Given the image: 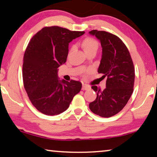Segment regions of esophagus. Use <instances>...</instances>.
I'll list each match as a JSON object with an SVG mask.
<instances>
[{
  "mask_svg": "<svg viewBox=\"0 0 157 157\" xmlns=\"http://www.w3.org/2000/svg\"><path fill=\"white\" fill-rule=\"evenodd\" d=\"M90 89H91V86H90L88 84L82 85V90H85V91H86V90H89Z\"/></svg>",
  "mask_w": 157,
  "mask_h": 157,
  "instance_id": "1",
  "label": "esophagus"
}]
</instances>
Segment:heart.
<instances>
[{
  "mask_svg": "<svg viewBox=\"0 0 157 157\" xmlns=\"http://www.w3.org/2000/svg\"><path fill=\"white\" fill-rule=\"evenodd\" d=\"M82 46H83L85 52L91 51V50H97L98 48V42L91 37H86L82 42Z\"/></svg>",
  "mask_w": 157,
  "mask_h": 157,
  "instance_id": "heart-1",
  "label": "heart"
}]
</instances>
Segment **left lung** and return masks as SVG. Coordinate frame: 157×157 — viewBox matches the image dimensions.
<instances>
[{
    "label": "left lung",
    "mask_w": 157,
    "mask_h": 157,
    "mask_svg": "<svg viewBox=\"0 0 157 157\" xmlns=\"http://www.w3.org/2000/svg\"><path fill=\"white\" fill-rule=\"evenodd\" d=\"M89 34L100 41L102 55L98 72L107 78L102 91L96 86H91L97 93V98L90 103L89 109L96 115L109 118L123 109L134 91V63L127 46L119 37L96 30Z\"/></svg>",
    "instance_id": "8db88e82"
}]
</instances>
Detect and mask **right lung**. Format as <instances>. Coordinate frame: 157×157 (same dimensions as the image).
Listing matches in <instances>:
<instances>
[{
  "mask_svg": "<svg viewBox=\"0 0 157 157\" xmlns=\"http://www.w3.org/2000/svg\"><path fill=\"white\" fill-rule=\"evenodd\" d=\"M84 34V31H71L59 26L45 27L34 34L26 48L23 85L32 104L45 115L65 111L80 91L81 82L59 80L57 68L66 62L69 43Z\"/></svg>",
  "mask_w": 157,
  "mask_h": 157,
  "instance_id": "1",
  "label": "right lung"
}]
</instances>
